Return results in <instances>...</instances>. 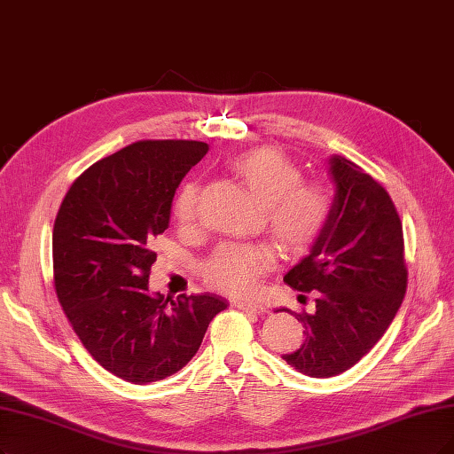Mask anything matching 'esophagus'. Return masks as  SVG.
Here are the masks:
<instances>
[{"instance_id":"obj_1","label":"esophagus","mask_w":454,"mask_h":454,"mask_svg":"<svg viewBox=\"0 0 454 454\" xmlns=\"http://www.w3.org/2000/svg\"><path fill=\"white\" fill-rule=\"evenodd\" d=\"M239 310L243 312H250V314H263L265 312V307L262 305H256V303H233Z\"/></svg>"}]
</instances>
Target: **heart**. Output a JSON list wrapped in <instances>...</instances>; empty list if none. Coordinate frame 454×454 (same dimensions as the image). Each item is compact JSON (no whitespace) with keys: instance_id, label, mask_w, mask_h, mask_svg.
Segmentation results:
<instances>
[{"instance_id":"b5f03b06","label":"heart","mask_w":454,"mask_h":454,"mask_svg":"<svg viewBox=\"0 0 454 454\" xmlns=\"http://www.w3.org/2000/svg\"><path fill=\"white\" fill-rule=\"evenodd\" d=\"M231 170L263 206L267 228L288 253L309 248L327 224L331 201L317 184H307L299 168L280 151L260 147L233 159ZM174 216L181 228H191L198 216V184H181L174 200ZM275 267V254L263 245H224L206 263L204 277L211 286L230 295L253 294L262 277Z\"/></svg>"}]
</instances>
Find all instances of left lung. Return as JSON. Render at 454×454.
Listing matches in <instances>:
<instances>
[{
    "label": "left lung",
    "instance_id": "obj_1",
    "mask_svg": "<svg viewBox=\"0 0 454 454\" xmlns=\"http://www.w3.org/2000/svg\"><path fill=\"white\" fill-rule=\"evenodd\" d=\"M329 176L327 224L310 254L284 275L294 290L316 295L312 314H295L305 342L282 356L310 378L337 376L361 361L391 325L408 286L402 223L387 191L340 155L329 159Z\"/></svg>",
    "mask_w": 454,
    "mask_h": 454
}]
</instances>
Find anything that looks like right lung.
I'll use <instances>...</instances> for the list:
<instances>
[{"instance_id":"right-lung-1","label":"right lung","mask_w":454,"mask_h":454,"mask_svg":"<svg viewBox=\"0 0 454 454\" xmlns=\"http://www.w3.org/2000/svg\"><path fill=\"white\" fill-rule=\"evenodd\" d=\"M194 140H142L95 162L65 194L52 253L65 316L91 357L144 385L176 374L228 307L213 294L149 292L155 238L170 224L181 179L207 153Z\"/></svg>"}]
</instances>
